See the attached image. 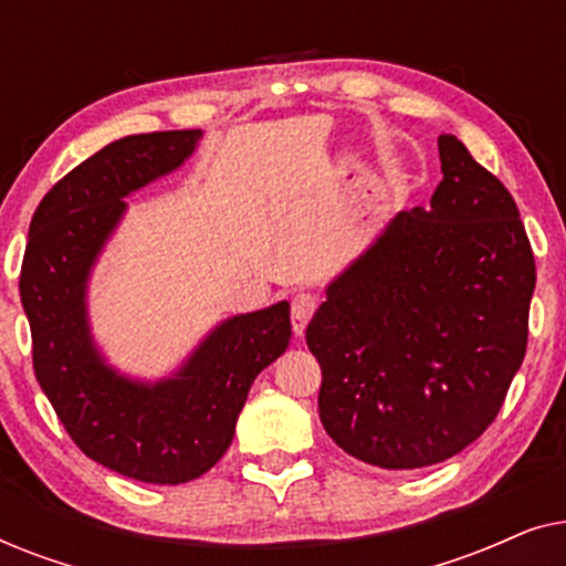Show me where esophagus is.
<instances>
[{
	"instance_id": "1",
	"label": "esophagus",
	"mask_w": 566,
	"mask_h": 566,
	"mask_svg": "<svg viewBox=\"0 0 566 566\" xmlns=\"http://www.w3.org/2000/svg\"><path fill=\"white\" fill-rule=\"evenodd\" d=\"M316 304H319V301H316L314 293H308V291H301V293H296V296H293V301H291V324H293V332H296L298 337L304 335L308 319H312L314 312H316Z\"/></svg>"
}]
</instances>
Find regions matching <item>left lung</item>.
I'll return each mask as SVG.
<instances>
[{"instance_id":"8db88e82","label":"left lung","mask_w":566,"mask_h":566,"mask_svg":"<svg viewBox=\"0 0 566 566\" xmlns=\"http://www.w3.org/2000/svg\"><path fill=\"white\" fill-rule=\"evenodd\" d=\"M438 151L430 206L401 211L306 327L324 430L381 469L474 443L528 347L536 262L515 200L453 134Z\"/></svg>"}]
</instances>
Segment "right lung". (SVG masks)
Segmentation results:
<instances>
[{"instance_id": "add662e5", "label": "right lung", "mask_w": 566, "mask_h": 566, "mask_svg": "<svg viewBox=\"0 0 566 566\" xmlns=\"http://www.w3.org/2000/svg\"><path fill=\"white\" fill-rule=\"evenodd\" d=\"M200 130L126 136L92 154L45 192L30 221L20 298L33 335V370L76 448L149 484L198 479L227 453L254 376L285 353L291 306L223 322L180 374L157 386L115 376L84 319L87 270L123 198L172 172Z\"/></svg>"}]
</instances>
